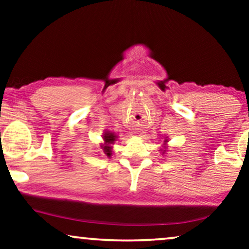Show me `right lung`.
<instances>
[{"instance_id":"add662e5","label":"right lung","mask_w":249,"mask_h":249,"mask_svg":"<svg viewBox=\"0 0 249 249\" xmlns=\"http://www.w3.org/2000/svg\"><path fill=\"white\" fill-rule=\"evenodd\" d=\"M115 139H116V135H115L114 133H106L105 136H104V141H105L106 145L103 146V148L107 157H110V154H112V147H110L108 144H112Z\"/></svg>"}]
</instances>
